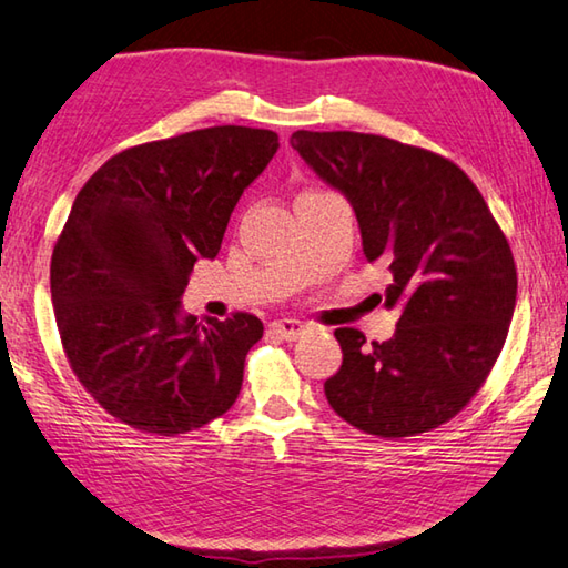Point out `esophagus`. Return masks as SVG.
Masks as SVG:
<instances>
[{
    "instance_id": "esophagus-1",
    "label": "esophagus",
    "mask_w": 568,
    "mask_h": 568,
    "mask_svg": "<svg viewBox=\"0 0 568 568\" xmlns=\"http://www.w3.org/2000/svg\"><path fill=\"white\" fill-rule=\"evenodd\" d=\"M271 329L283 339H297L305 335V325L301 323V320H291V317H283V320H275V323H271Z\"/></svg>"
}]
</instances>
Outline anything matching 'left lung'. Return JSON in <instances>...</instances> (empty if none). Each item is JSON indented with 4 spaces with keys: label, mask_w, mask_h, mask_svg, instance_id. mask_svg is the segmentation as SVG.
I'll use <instances>...</instances> for the list:
<instances>
[{
    "label": "left lung",
    "mask_w": 568,
    "mask_h": 568,
    "mask_svg": "<svg viewBox=\"0 0 568 568\" xmlns=\"http://www.w3.org/2000/svg\"><path fill=\"white\" fill-rule=\"evenodd\" d=\"M293 149L357 213L367 261H389L395 337L335 329L343 365L325 383L365 435L415 437L445 425L487 383L517 303V265L487 201L457 163L377 133L295 131Z\"/></svg>",
    "instance_id": "8db88e82"
}]
</instances>
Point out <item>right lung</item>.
<instances>
[{
	"label": "right lung",
	"mask_w": 568,
	"mask_h": 568,
	"mask_svg": "<svg viewBox=\"0 0 568 568\" xmlns=\"http://www.w3.org/2000/svg\"><path fill=\"white\" fill-rule=\"evenodd\" d=\"M277 146L267 129L189 131L116 153L79 191L51 253V301L71 373L116 422L176 437L239 399L263 323L243 311L199 323L181 295Z\"/></svg>",
	"instance_id": "add662e5"
}]
</instances>
